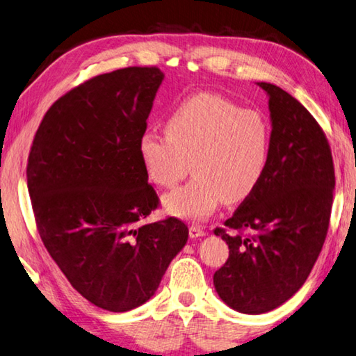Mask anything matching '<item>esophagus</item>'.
I'll return each instance as SVG.
<instances>
[{
  "mask_svg": "<svg viewBox=\"0 0 356 356\" xmlns=\"http://www.w3.org/2000/svg\"><path fill=\"white\" fill-rule=\"evenodd\" d=\"M207 232H205V229L202 227V226H197V224H193V226L189 227V235H191V238H199V237H204Z\"/></svg>",
  "mask_w": 356,
  "mask_h": 356,
  "instance_id": "1",
  "label": "esophagus"
}]
</instances>
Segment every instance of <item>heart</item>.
<instances>
[{
    "label": "heart",
    "instance_id": "heart-1",
    "mask_svg": "<svg viewBox=\"0 0 356 356\" xmlns=\"http://www.w3.org/2000/svg\"><path fill=\"white\" fill-rule=\"evenodd\" d=\"M165 134L147 130L138 154L151 181L173 188L163 209L183 220H205L222 204H240L254 193L269 165L272 129L253 109L227 98L199 94L186 98L165 122Z\"/></svg>",
    "mask_w": 356,
    "mask_h": 356
}]
</instances>
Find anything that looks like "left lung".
Instances as JSON below:
<instances>
[{
  "mask_svg": "<svg viewBox=\"0 0 356 356\" xmlns=\"http://www.w3.org/2000/svg\"><path fill=\"white\" fill-rule=\"evenodd\" d=\"M269 97L272 151L258 189L216 227L229 258L213 275L218 296L240 314L280 307L307 280L330 226L334 165L314 116L280 87Z\"/></svg>",
  "mask_w": 356,
  "mask_h": 356,
  "instance_id": "1",
  "label": "left lung"
}]
</instances>
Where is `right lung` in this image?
Returning <instances> with one entry per match:
<instances>
[{"label":"right lung","mask_w":356,"mask_h":356,"mask_svg":"<svg viewBox=\"0 0 356 356\" xmlns=\"http://www.w3.org/2000/svg\"><path fill=\"white\" fill-rule=\"evenodd\" d=\"M163 73L95 76L54 103L33 140L26 184L41 240L76 291L109 312L149 300L188 242L177 218L143 224L159 205L138 154Z\"/></svg>","instance_id":"right-lung-1"}]
</instances>
